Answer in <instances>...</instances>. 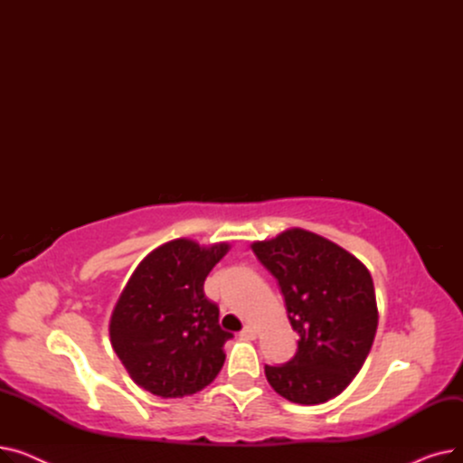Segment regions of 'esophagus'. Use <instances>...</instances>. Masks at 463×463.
I'll return each instance as SVG.
<instances>
[{
    "label": "esophagus",
    "instance_id": "obj_1",
    "mask_svg": "<svg viewBox=\"0 0 463 463\" xmlns=\"http://www.w3.org/2000/svg\"><path fill=\"white\" fill-rule=\"evenodd\" d=\"M240 337H241V339H248V342H250V339H255V337H257V332H255L253 326H246L244 330L240 332Z\"/></svg>",
    "mask_w": 463,
    "mask_h": 463
}]
</instances>
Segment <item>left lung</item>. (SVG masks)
Here are the masks:
<instances>
[{
    "instance_id": "left-lung-1",
    "label": "left lung",
    "mask_w": 463,
    "mask_h": 463,
    "mask_svg": "<svg viewBox=\"0 0 463 463\" xmlns=\"http://www.w3.org/2000/svg\"><path fill=\"white\" fill-rule=\"evenodd\" d=\"M253 253L278 279L287 317L298 332L297 354L264 366L274 391L300 405L342 394L366 362L379 311L370 270L353 253L306 229L253 241Z\"/></svg>"
}]
</instances>
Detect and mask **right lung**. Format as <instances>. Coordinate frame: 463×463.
<instances>
[{"label": "right lung", "instance_id": "add662e5", "mask_svg": "<svg viewBox=\"0 0 463 463\" xmlns=\"http://www.w3.org/2000/svg\"><path fill=\"white\" fill-rule=\"evenodd\" d=\"M231 244L201 246L176 238L146 255L112 309L109 334L129 377L161 398H184L208 386L232 337L219 326V307L204 279Z\"/></svg>", "mask_w": 463, "mask_h": 463}]
</instances>
